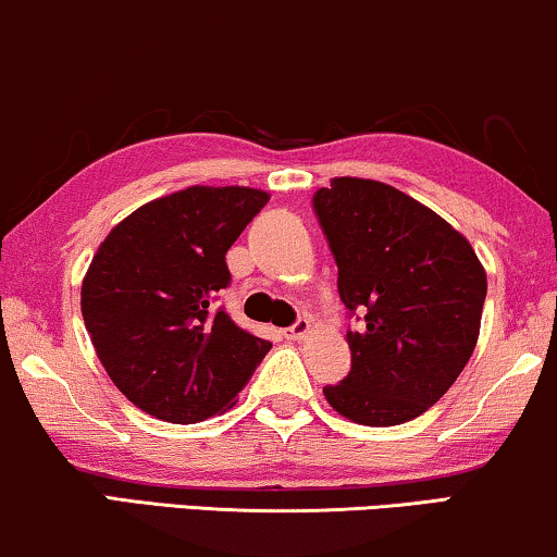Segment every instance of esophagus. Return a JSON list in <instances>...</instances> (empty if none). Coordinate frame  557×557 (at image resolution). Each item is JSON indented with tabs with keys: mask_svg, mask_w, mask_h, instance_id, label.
I'll return each instance as SVG.
<instances>
[{
	"mask_svg": "<svg viewBox=\"0 0 557 557\" xmlns=\"http://www.w3.org/2000/svg\"><path fill=\"white\" fill-rule=\"evenodd\" d=\"M308 333H310V320L308 318H300L295 325L287 327L285 338L287 341H302V338H308Z\"/></svg>",
	"mask_w": 557,
	"mask_h": 557,
	"instance_id": "34e87169",
	"label": "esophagus"
}]
</instances>
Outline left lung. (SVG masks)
Instances as JSON below:
<instances>
[{
    "label": "left lung",
    "instance_id": "1",
    "mask_svg": "<svg viewBox=\"0 0 557 557\" xmlns=\"http://www.w3.org/2000/svg\"><path fill=\"white\" fill-rule=\"evenodd\" d=\"M338 264V293L363 315L350 373L327 404L363 426H396L442 398L480 338L487 275L449 222L394 186L338 176L312 197Z\"/></svg>",
    "mask_w": 557,
    "mask_h": 557
}]
</instances>
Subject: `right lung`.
Wrapping results in <instances>:
<instances>
[{
    "instance_id": "1",
    "label": "right lung",
    "mask_w": 557,
    "mask_h": 557,
    "mask_svg": "<svg viewBox=\"0 0 557 557\" xmlns=\"http://www.w3.org/2000/svg\"><path fill=\"white\" fill-rule=\"evenodd\" d=\"M270 201L249 186H189L138 207L100 242L81 310L106 373L140 411L197 424L234 398L272 348L214 310L226 249Z\"/></svg>"
}]
</instances>
